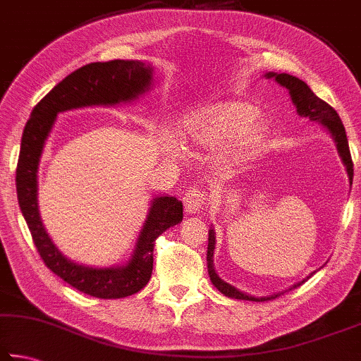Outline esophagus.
I'll use <instances>...</instances> for the list:
<instances>
[{
	"label": "esophagus",
	"mask_w": 361,
	"mask_h": 361,
	"mask_svg": "<svg viewBox=\"0 0 361 361\" xmlns=\"http://www.w3.org/2000/svg\"><path fill=\"white\" fill-rule=\"evenodd\" d=\"M183 203H185V212L188 214H195L205 205V194L200 189H189L183 197Z\"/></svg>",
	"instance_id": "34e87169"
}]
</instances>
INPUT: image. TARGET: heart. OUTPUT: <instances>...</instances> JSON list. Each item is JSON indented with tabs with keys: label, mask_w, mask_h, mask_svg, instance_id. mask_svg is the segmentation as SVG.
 Returning a JSON list of instances; mask_svg holds the SVG:
<instances>
[{
	"label": "heart",
	"mask_w": 361,
	"mask_h": 361,
	"mask_svg": "<svg viewBox=\"0 0 361 361\" xmlns=\"http://www.w3.org/2000/svg\"><path fill=\"white\" fill-rule=\"evenodd\" d=\"M268 123L252 104L218 101L186 114L180 121V137L189 149H211L214 166L235 172L257 158L264 149Z\"/></svg>",
	"instance_id": "heart-1"
}]
</instances>
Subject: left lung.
Listing matches in <instances>:
<instances>
[{"label": "left lung", "mask_w": 361, "mask_h": 361, "mask_svg": "<svg viewBox=\"0 0 361 361\" xmlns=\"http://www.w3.org/2000/svg\"><path fill=\"white\" fill-rule=\"evenodd\" d=\"M267 78H273L274 82L279 83L281 87H284L287 91H289L292 104L297 109V114L301 118H307L310 121H316L322 126L326 133L331 135L333 142H335L338 154L341 161H343L347 176H349V183L352 186V180H353V164L350 158V152H349V142H347V135H345V129L343 126V121H341L339 115L336 114V110L331 106H329L325 101L320 99L316 94L312 93L311 88L307 85L300 80L298 77H293L290 74H278V72H267L264 75ZM214 247H216V232L213 227H209L208 231V251H207V267H208V274L209 279H212L213 286L218 289L222 295H226L228 298H235V300H249V301H265V300H273L279 297L283 292L273 293V295H267V297H254V295H249L246 292H241L237 287L226 283L224 279L219 278V274L214 270V264H213V255H214ZM316 271H312L310 276ZM305 278L300 283L293 284L292 287H298L305 283L307 279ZM290 287V289H292Z\"/></svg>", "instance_id": "1"}]
</instances>
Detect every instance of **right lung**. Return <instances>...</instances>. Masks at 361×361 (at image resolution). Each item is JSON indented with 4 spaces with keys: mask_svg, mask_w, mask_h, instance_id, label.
Masks as SVG:
<instances>
[{
    "mask_svg": "<svg viewBox=\"0 0 361 361\" xmlns=\"http://www.w3.org/2000/svg\"><path fill=\"white\" fill-rule=\"evenodd\" d=\"M154 68L139 60L90 63L54 87L32 109L18 156L16 186L18 205L44 264L74 289L96 298H124L148 284L153 271L154 241L183 221V205L172 195H156L129 259L121 265L90 267L66 257L45 231L37 205V170L45 142L56 116L68 110L130 104L145 96L154 80Z\"/></svg>",
    "mask_w": 361,
    "mask_h": 361,
    "instance_id": "obj_1",
    "label": "right lung"
}]
</instances>
